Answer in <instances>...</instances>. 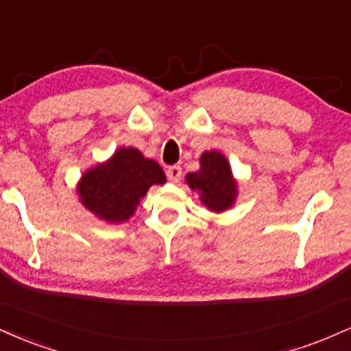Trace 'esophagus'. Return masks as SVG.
<instances>
[{"mask_svg": "<svg viewBox=\"0 0 351 351\" xmlns=\"http://www.w3.org/2000/svg\"><path fill=\"white\" fill-rule=\"evenodd\" d=\"M167 178L171 181V183H178L181 178V167H170L167 168Z\"/></svg>", "mask_w": 351, "mask_h": 351, "instance_id": "esophagus-1", "label": "esophagus"}]
</instances>
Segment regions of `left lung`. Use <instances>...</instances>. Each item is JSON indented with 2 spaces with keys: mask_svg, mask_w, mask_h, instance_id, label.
I'll return each instance as SVG.
<instances>
[{
  "mask_svg": "<svg viewBox=\"0 0 351 351\" xmlns=\"http://www.w3.org/2000/svg\"><path fill=\"white\" fill-rule=\"evenodd\" d=\"M184 181L210 213H226L235 204L239 183L234 178L229 160L219 150H206L199 157V170L188 173Z\"/></svg>",
  "mask_w": 351,
  "mask_h": 351,
  "instance_id": "8db88e82",
  "label": "left lung"
}]
</instances>
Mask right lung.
Masks as SVG:
<instances>
[{
	"mask_svg": "<svg viewBox=\"0 0 351 351\" xmlns=\"http://www.w3.org/2000/svg\"><path fill=\"white\" fill-rule=\"evenodd\" d=\"M167 176L155 160L134 147H121L106 162L96 163L80 176L77 194L84 209L108 223L128 222L154 184Z\"/></svg>",
	"mask_w": 351,
	"mask_h": 351,
	"instance_id": "add662e5",
	"label": "right lung"
}]
</instances>
